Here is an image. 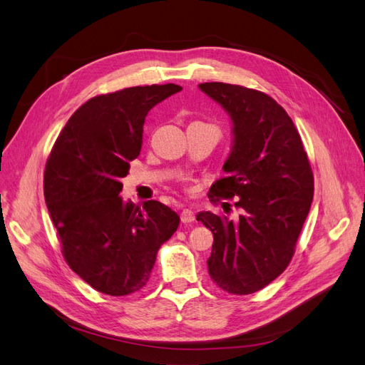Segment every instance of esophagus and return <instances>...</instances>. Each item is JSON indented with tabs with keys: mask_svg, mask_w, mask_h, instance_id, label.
<instances>
[{
	"mask_svg": "<svg viewBox=\"0 0 365 365\" xmlns=\"http://www.w3.org/2000/svg\"><path fill=\"white\" fill-rule=\"evenodd\" d=\"M180 217H181V222L182 224H190V222H193V220H195V213L192 212V210H189V208H184L182 212H181V215H180Z\"/></svg>",
	"mask_w": 365,
	"mask_h": 365,
	"instance_id": "1",
	"label": "esophagus"
}]
</instances>
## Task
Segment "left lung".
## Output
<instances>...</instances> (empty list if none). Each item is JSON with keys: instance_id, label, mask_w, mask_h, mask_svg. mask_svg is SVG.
Returning <instances> with one entry per match:
<instances>
[{"instance_id": "1", "label": "left lung", "mask_w": 365, "mask_h": 365, "mask_svg": "<svg viewBox=\"0 0 365 365\" xmlns=\"http://www.w3.org/2000/svg\"><path fill=\"white\" fill-rule=\"evenodd\" d=\"M233 120L235 146L225 176L210 189L213 204L237 197V222L202 212L212 230L208 274L228 294L263 289L288 268L314 197V173L288 113L262 91L222 82L200 83Z\"/></svg>"}]
</instances>
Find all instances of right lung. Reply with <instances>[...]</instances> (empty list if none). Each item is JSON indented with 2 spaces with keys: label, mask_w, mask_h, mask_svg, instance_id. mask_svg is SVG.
<instances>
[{
  "label": "right lung",
  "mask_w": 365,
  "mask_h": 365,
  "mask_svg": "<svg viewBox=\"0 0 365 365\" xmlns=\"http://www.w3.org/2000/svg\"><path fill=\"white\" fill-rule=\"evenodd\" d=\"M182 88L175 83L98 94L70 117L43 170V196L62 256L98 292L123 297L150 277L160 247L180 216L158 201L118 196L129 163L140 155L150 109Z\"/></svg>",
  "instance_id": "1"
}]
</instances>
